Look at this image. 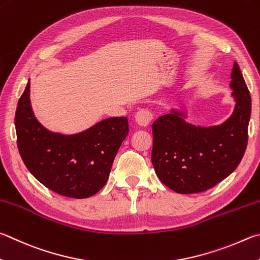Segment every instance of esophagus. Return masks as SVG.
<instances>
[{"instance_id": "34e87169", "label": "esophagus", "mask_w": 260, "mask_h": 260, "mask_svg": "<svg viewBox=\"0 0 260 260\" xmlns=\"http://www.w3.org/2000/svg\"><path fill=\"white\" fill-rule=\"evenodd\" d=\"M153 119V116L150 111L141 109L135 115V124L140 127H146Z\"/></svg>"}]
</instances>
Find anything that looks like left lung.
I'll use <instances>...</instances> for the list:
<instances>
[{"instance_id":"8db88e82","label":"left lung","mask_w":260,"mask_h":260,"mask_svg":"<svg viewBox=\"0 0 260 260\" xmlns=\"http://www.w3.org/2000/svg\"><path fill=\"white\" fill-rule=\"evenodd\" d=\"M230 85L237 105L221 125L197 127L176 110L153 121L151 160L157 176L171 190L182 194L207 191L239 166L248 144L251 98L237 62Z\"/></svg>"}]
</instances>
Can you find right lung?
I'll return each mask as SVG.
<instances>
[{
	"label": "right lung",
	"mask_w": 260,
	"mask_h": 260,
	"mask_svg": "<svg viewBox=\"0 0 260 260\" xmlns=\"http://www.w3.org/2000/svg\"><path fill=\"white\" fill-rule=\"evenodd\" d=\"M15 124L18 150L28 171L51 191L75 199L94 196L105 186L128 134L126 117L108 118L75 135L49 132L31 111L29 82L18 101Z\"/></svg>",
	"instance_id": "add662e5"
}]
</instances>
